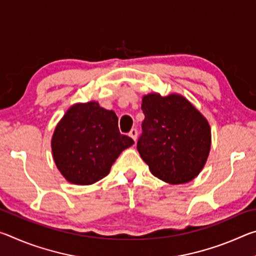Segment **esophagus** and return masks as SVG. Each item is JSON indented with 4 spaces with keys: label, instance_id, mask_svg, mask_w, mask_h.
I'll list each match as a JSON object with an SVG mask.
<instances>
[{
    "label": "esophagus",
    "instance_id": "obj_1",
    "mask_svg": "<svg viewBox=\"0 0 256 256\" xmlns=\"http://www.w3.org/2000/svg\"><path fill=\"white\" fill-rule=\"evenodd\" d=\"M130 136H131L134 141H136V138H138V131H136V128H132L131 131H130Z\"/></svg>",
    "mask_w": 256,
    "mask_h": 256
}]
</instances>
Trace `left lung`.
I'll use <instances>...</instances> for the list:
<instances>
[{
    "mask_svg": "<svg viewBox=\"0 0 256 256\" xmlns=\"http://www.w3.org/2000/svg\"><path fill=\"white\" fill-rule=\"evenodd\" d=\"M144 120L136 148L151 174L184 184L200 174L211 146L206 118L185 97L149 94L142 98Z\"/></svg>",
    "mask_w": 256,
    "mask_h": 256,
    "instance_id": "8db88e82",
    "label": "left lung"
}]
</instances>
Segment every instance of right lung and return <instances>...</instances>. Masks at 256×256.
I'll list each match as a JSON object with an SVG mask.
<instances>
[{
	"instance_id": "1",
	"label": "right lung",
	"mask_w": 256,
	"mask_h": 256,
	"mask_svg": "<svg viewBox=\"0 0 256 256\" xmlns=\"http://www.w3.org/2000/svg\"><path fill=\"white\" fill-rule=\"evenodd\" d=\"M134 141L120 134L118 118L97 102L76 104L56 125L52 152L68 182L90 185L108 175L112 164Z\"/></svg>"
}]
</instances>
